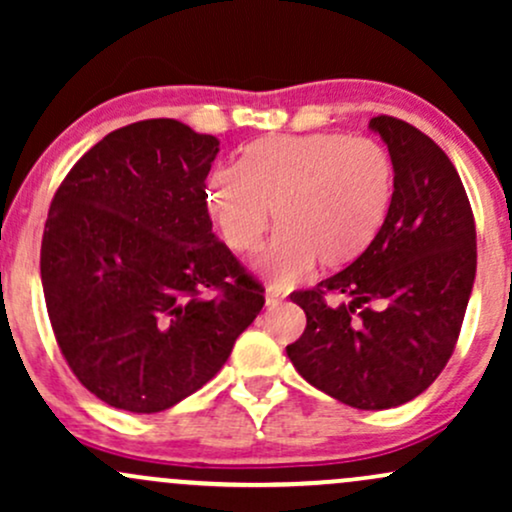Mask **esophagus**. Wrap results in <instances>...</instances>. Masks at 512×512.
Returning <instances> with one entry per match:
<instances>
[{
    "instance_id": "esophagus-1",
    "label": "esophagus",
    "mask_w": 512,
    "mask_h": 512,
    "mask_svg": "<svg viewBox=\"0 0 512 512\" xmlns=\"http://www.w3.org/2000/svg\"><path fill=\"white\" fill-rule=\"evenodd\" d=\"M281 301H284V293L274 289H267V293H264V303H267V308H274V305H279Z\"/></svg>"
}]
</instances>
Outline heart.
I'll return each instance as SVG.
<instances>
[{
  "label": "heart",
  "mask_w": 512,
  "mask_h": 512,
  "mask_svg": "<svg viewBox=\"0 0 512 512\" xmlns=\"http://www.w3.org/2000/svg\"><path fill=\"white\" fill-rule=\"evenodd\" d=\"M395 197V166L383 144L337 132L279 134L245 146L238 166L211 170L204 202L221 238L252 252L276 233L255 267L276 289L315 269L358 260L383 231Z\"/></svg>",
  "instance_id": "heart-1"
}]
</instances>
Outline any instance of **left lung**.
<instances>
[{"label":"left lung","instance_id":"obj_1","mask_svg":"<svg viewBox=\"0 0 512 512\" xmlns=\"http://www.w3.org/2000/svg\"><path fill=\"white\" fill-rule=\"evenodd\" d=\"M395 166L383 231L344 272L291 293L308 325L286 346L298 373L356 409L419 397L450 361L477 274V228L445 151L390 115L370 120ZM330 292L350 298L330 306Z\"/></svg>","mask_w":512,"mask_h":512}]
</instances>
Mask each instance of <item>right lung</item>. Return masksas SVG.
Here are the masks:
<instances>
[{
    "instance_id": "right-lung-1",
    "label": "right lung",
    "mask_w": 512,
    "mask_h": 512,
    "mask_svg": "<svg viewBox=\"0 0 512 512\" xmlns=\"http://www.w3.org/2000/svg\"><path fill=\"white\" fill-rule=\"evenodd\" d=\"M219 139L158 117L88 149L52 197L40 279L64 361L132 414L207 385L264 305L211 233L204 202Z\"/></svg>"
}]
</instances>
